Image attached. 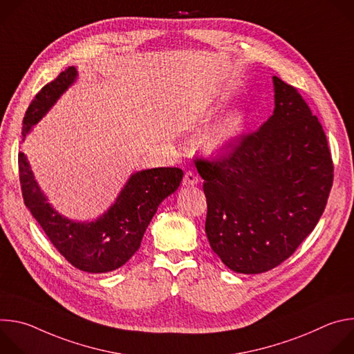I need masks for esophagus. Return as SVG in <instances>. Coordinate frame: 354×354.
<instances>
[{
  "mask_svg": "<svg viewBox=\"0 0 354 354\" xmlns=\"http://www.w3.org/2000/svg\"><path fill=\"white\" fill-rule=\"evenodd\" d=\"M198 180H200L198 176H197L194 172H192V171H187V172L185 174V176H183V185H185V186L197 185Z\"/></svg>",
  "mask_w": 354,
  "mask_h": 354,
  "instance_id": "34e87169",
  "label": "esophagus"
}]
</instances>
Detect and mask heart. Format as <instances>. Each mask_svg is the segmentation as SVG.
<instances>
[{
	"mask_svg": "<svg viewBox=\"0 0 354 354\" xmlns=\"http://www.w3.org/2000/svg\"><path fill=\"white\" fill-rule=\"evenodd\" d=\"M245 127V115L241 111H234L225 116L210 133L203 138V147L210 154L220 153L231 145L242 134Z\"/></svg>",
	"mask_w": 354,
	"mask_h": 354,
	"instance_id": "1",
	"label": "heart"
}]
</instances>
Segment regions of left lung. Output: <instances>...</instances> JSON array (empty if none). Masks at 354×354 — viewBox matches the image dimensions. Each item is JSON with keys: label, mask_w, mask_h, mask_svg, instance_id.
<instances>
[{"label": "left lung", "mask_w": 354, "mask_h": 354, "mask_svg": "<svg viewBox=\"0 0 354 354\" xmlns=\"http://www.w3.org/2000/svg\"><path fill=\"white\" fill-rule=\"evenodd\" d=\"M274 111L259 130L214 161L198 158L207 198L206 235L236 273L288 259L318 224L333 183L325 131L299 92L273 77Z\"/></svg>", "instance_id": "left-lung-1"}]
</instances>
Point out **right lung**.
<instances>
[{"label": "right lung", "mask_w": 354, "mask_h": 354, "mask_svg": "<svg viewBox=\"0 0 354 354\" xmlns=\"http://www.w3.org/2000/svg\"><path fill=\"white\" fill-rule=\"evenodd\" d=\"M77 75V68L68 67L41 88L26 111L24 138L74 84ZM18 164L26 207L60 254L74 268L88 273H108L123 266L140 248L161 201L179 187L183 178V171L179 168L138 171L129 178L105 214L95 221L77 223L47 203L24 153L18 156Z\"/></svg>", "instance_id": "obj_1"}]
</instances>
